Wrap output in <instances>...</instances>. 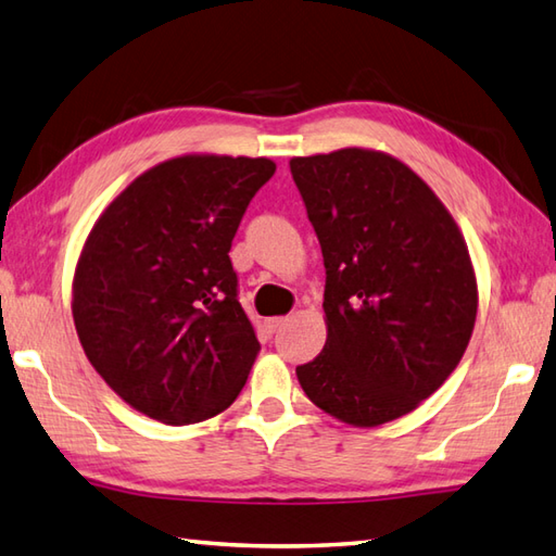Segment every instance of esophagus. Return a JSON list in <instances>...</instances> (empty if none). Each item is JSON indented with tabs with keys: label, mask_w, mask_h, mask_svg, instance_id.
<instances>
[{
	"label": "esophagus",
	"mask_w": 556,
	"mask_h": 556,
	"mask_svg": "<svg viewBox=\"0 0 556 556\" xmlns=\"http://www.w3.org/2000/svg\"><path fill=\"white\" fill-rule=\"evenodd\" d=\"M286 321H288V319H286V316H274V319H268V321H266V328H268V331H270V333H276V331H278V328H282V326H286Z\"/></svg>",
	"instance_id": "1"
}]
</instances>
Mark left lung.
<instances>
[{
  "label": "left lung",
  "instance_id": "obj_1",
  "mask_svg": "<svg viewBox=\"0 0 556 556\" xmlns=\"http://www.w3.org/2000/svg\"><path fill=\"white\" fill-rule=\"evenodd\" d=\"M319 237L326 345L298 367L336 420L379 427L429 399L470 343L478 278L468 244L425 179L399 157L341 149L292 157Z\"/></svg>",
  "mask_w": 556,
  "mask_h": 556
}]
</instances>
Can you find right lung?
Returning <instances> with one entry per match:
<instances>
[{"instance_id":"obj_1","label":"right lung","mask_w":556,"mask_h":556,"mask_svg":"<svg viewBox=\"0 0 556 556\" xmlns=\"http://www.w3.org/2000/svg\"><path fill=\"white\" fill-rule=\"evenodd\" d=\"M274 173L268 157H169L112 199L86 237L72 282L78 341L108 387L151 420L203 422L247 383L262 345L228 252Z\"/></svg>"}]
</instances>
